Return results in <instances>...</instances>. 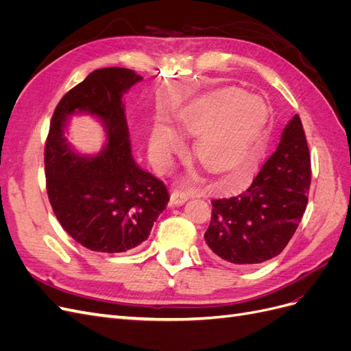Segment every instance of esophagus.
Instances as JSON below:
<instances>
[{
    "mask_svg": "<svg viewBox=\"0 0 351 351\" xmlns=\"http://www.w3.org/2000/svg\"><path fill=\"white\" fill-rule=\"evenodd\" d=\"M189 195L183 193V192H178V190H173L171 192V205H183L184 202L189 200Z\"/></svg>",
    "mask_w": 351,
    "mask_h": 351,
    "instance_id": "34e87169",
    "label": "esophagus"
}]
</instances>
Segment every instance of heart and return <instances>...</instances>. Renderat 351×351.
Returning a JSON list of instances; mask_svg holds the SVG:
<instances>
[{
	"label": "heart",
	"instance_id": "obj_1",
	"mask_svg": "<svg viewBox=\"0 0 351 351\" xmlns=\"http://www.w3.org/2000/svg\"><path fill=\"white\" fill-rule=\"evenodd\" d=\"M183 130L200 134L195 154L209 171L237 177L256 164L267 129V107L261 98L230 89L215 93L200 107L182 119ZM183 147V141L173 127L158 121L151 133L149 156L159 171L173 162V155Z\"/></svg>",
	"mask_w": 351,
	"mask_h": 351
}]
</instances>
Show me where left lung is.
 I'll use <instances>...</instances> for the list:
<instances>
[{
	"label": "left lung",
	"mask_w": 351,
	"mask_h": 351,
	"mask_svg": "<svg viewBox=\"0 0 351 351\" xmlns=\"http://www.w3.org/2000/svg\"><path fill=\"white\" fill-rule=\"evenodd\" d=\"M311 155L299 115L287 123L280 145L241 193L212 200L205 241L231 265H254L280 254L306 210Z\"/></svg>",
	"instance_id": "8db88e82"
}]
</instances>
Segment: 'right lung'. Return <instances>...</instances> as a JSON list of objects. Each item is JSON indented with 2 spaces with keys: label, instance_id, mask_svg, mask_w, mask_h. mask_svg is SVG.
<instances>
[{
  "label": "right lung",
  "instance_id": "add662e5",
  "mask_svg": "<svg viewBox=\"0 0 351 351\" xmlns=\"http://www.w3.org/2000/svg\"><path fill=\"white\" fill-rule=\"evenodd\" d=\"M142 79L123 67L95 70L61 98L51 120L45 145L49 204L61 227L93 252L139 246L169 200L161 180L132 156L123 95ZM74 113L103 123L108 142L98 156L77 154L66 142L64 130Z\"/></svg>",
  "mask_w": 351,
  "mask_h": 351
}]
</instances>
